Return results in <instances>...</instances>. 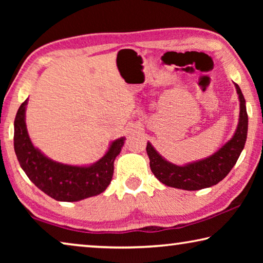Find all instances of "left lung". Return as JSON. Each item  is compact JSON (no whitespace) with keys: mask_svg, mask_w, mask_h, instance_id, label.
<instances>
[{"mask_svg":"<svg viewBox=\"0 0 263 263\" xmlns=\"http://www.w3.org/2000/svg\"><path fill=\"white\" fill-rule=\"evenodd\" d=\"M240 102L238 125L231 139L215 153L204 159L184 164H175L164 159L153 145L147 141L146 152L149 158L151 171L164 185L183 190H199L210 188L224 179L239 159L247 139L248 116L246 101L241 89L234 83Z\"/></svg>","mask_w":263,"mask_h":263,"instance_id":"8db88e82","label":"left lung"}]
</instances>
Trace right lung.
<instances>
[{
    "instance_id": "right-lung-1",
    "label": "right lung",
    "mask_w": 263,
    "mask_h": 263,
    "mask_svg": "<svg viewBox=\"0 0 263 263\" xmlns=\"http://www.w3.org/2000/svg\"><path fill=\"white\" fill-rule=\"evenodd\" d=\"M29 99L21 104L14 123V147L21 167L43 193L59 202H78L105 191L112 180L115 159L125 137L112 140L101 159L90 164H67L48 158L32 144L25 123Z\"/></svg>"
}]
</instances>
